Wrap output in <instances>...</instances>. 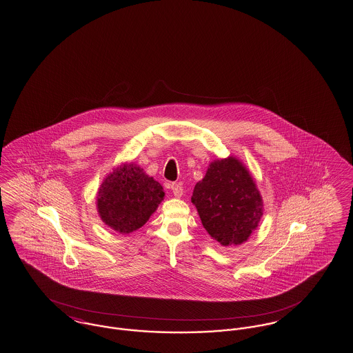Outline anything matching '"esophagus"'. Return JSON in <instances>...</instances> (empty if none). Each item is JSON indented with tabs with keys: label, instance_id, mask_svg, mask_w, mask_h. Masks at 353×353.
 <instances>
[{
	"label": "esophagus",
	"instance_id": "34e87169",
	"mask_svg": "<svg viewBox=\"0 0 353 353\" xmlns=\"http://www.w3.org/2000/svg\"><path fill=\"white\" fill-rule=\"evenodd\" d=\"M172 191L175 197H181V194H183V187H181L179 183H172Z\"/></svg>",
	"mask_w": 353,
	"mask_h": 353
}]
</instances>
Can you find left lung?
<instances>
[{"label":"left lung","mask_w":353,"mask_h":353,"mask_svg":"<svg viewBox=\"0 0 353 353\" xmlns=\"http://www.w3.org/2000/svg\"><path fill=\"white\" fill-rule=\"evenodd\" d=\"M192 203L203 228L222 246L248 241L263 216L262 196L252 174L233 156L209 165L194 185Z\"/></svg>","instance_id":"8db88e82"}]
</instances>
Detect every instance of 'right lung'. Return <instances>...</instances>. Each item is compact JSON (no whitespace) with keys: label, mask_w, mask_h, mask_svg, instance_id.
<instances>
[{"label":"right lung","mask_w":353,"mask_h":353,"mask_svg":"<svg viewBox=\"0 0 353 353\" xmlns=\"http://www.w3.org/2000/svg\"><path fill=\"white\" fill-rule=\"evenodd\" d=\"M165 196L161 184L141 166L123 163L113 169L101 184L97 206L101 221L119 233L143 227Z\"/></svg>","instance_id":"1"}]
</instances>
